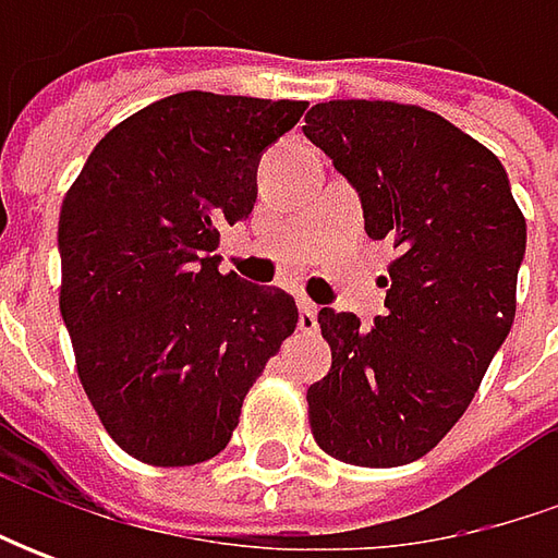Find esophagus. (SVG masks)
<instances>
[{
  "instance_id": "34e87169",
  "label": "esophagus",
  "mask_w": 558,
  "mask_h": 558,
  "mask_svg": "<svg viewBox=\"0 0 558 558\" xmlns=\"http://www.w3.org/2000/svg\"><path fill=\"white\" fill-rule=\"evenodd\" d=\"M316 313H319V307L313 304L311 298H298V326H301V332H316L319 329Z\"/></svg>"
}]
</instances>
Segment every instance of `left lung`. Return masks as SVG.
Listing matches in <instances>:
<instances>
[{
  "instance_id": "obj_1",
  "label": "left lung",
  "mask_w": 558,
  "mask_h": 558,
  "mask_svg": "<svg viewBox=\"0 0 558 558\" xmlns=\"http://www.w3.org/2000/svg\"><path fill=\"white\" fill-rule=\"evenodd\" d=\"M304 123L397 251L375 329L319 311L332 369L307 388L311 432L335 460L407 465L460 422L512 329L525 217L497 155L435 111L338 98Z\"/></svg>"
}]
</instances>
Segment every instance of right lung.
<instances>
[{
  "mask_svg": "<svg viewBox=\"0 0 558 558\" xmlns=\"http://www.w3.org/2000/svg\"><path fill=\"white\" fill-rule=\"evenodd\" d=\"M304 111L291 98L167 96L120 120L61 202L58 307L76 375L133 460L217 457L298 326L291 294L220 272L214 251L220 226L254 207L260 151Z\"/></svg>",
  "mask_w": 558,
  "mask_h": 558,
  "instance_id": "1",
  "label": "right lung"
}]
</instances>
